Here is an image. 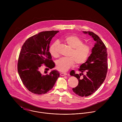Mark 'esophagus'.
Instances as JSON below:
<instances>
[{
	"label": "esophagus",
	"mask_w": 122,
	"mask_h": 122,
	"mask_svg": "<svg viewBox=\"0 0 122 122\" xmlns=\"http://www.w3.org/2000/svg\"><path fill=\"white\" fill-rule=\"evenodd\" d=\"M67 73L66 72H60V75L61 76H66L67 75Z\"/></svg>",
	"instance_id": "34e87169"
}]
</instances>
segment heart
I'll return each mask as SVG.
<instances>
[{
    "label": "heart",
    "instance_id": "1",
    "mask_svg": "<svg viewBox=\"0 0 122 122\" xmlns=\"http://www.w3.org/2000/svg\"><path fill=\"white\" fill-rule=\"evenodd\" d=\"M64 41L72 49L69 55L70 57H62L56 61V66L59 71H66L75 63L77 65H81L86 62L91 51V47L89 44L83 43V41L81 38L74 35L66 36ZM58 45L59 42L56 41L50 47V53L53 57L58 56Z\"/></svg>",
    "mask_w": 122,
    "mask_h": 122
}]
</instances>
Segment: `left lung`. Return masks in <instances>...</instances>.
<instances>
[{"mask_svg":"<svg viewBox=\"0 0 122 122\" xmlns=\"http://www.w3.org/2000/svg\"><path fill=\"white\" fill-rule=\"evenodd\" d=\"M83 33H88L92 36L96 44L87 60L81 65L78 69L81 73L76 74L73 70L70 72V75L76 77L79 81L78 85L72 88V90L76 94L82 97L93 94L99 88L105 80L108 67L105 45L94 32L84 31Z\"/></svg>","mask_w":122,"mask_h":122,"instance_id":"1","label":"left lung"}]
</instances>
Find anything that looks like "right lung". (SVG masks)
<instances>
[{
  "label": "right lung",
  "mask_w": 122,
  "mask_h": 122,
  "mask_svg": "<svg viewBox=\"0 0 122 122\" xmlns=\"http://www.w3.org/2000/svg\"><path fill=\"white\" fill-rule=\"evenodd\" d=\"M58 31H46L30 37L25 41L19 54L17 69L25 87L32 93L41 95L48 92L54 86L59 76L53 71L42 74L40 70L44 65L50 69L55 66L49 52L50 42Z\"/></svg>",
  "instance_id": "1"
}]
</instances>
